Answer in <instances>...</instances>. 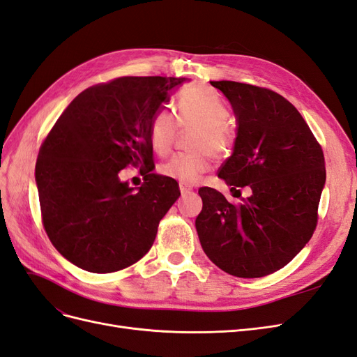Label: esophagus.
I'll use <instances>...</instances> for the list:
<instances>
[{
  "label": "esophagus",
  "instance_id": "obj_1",
  "mask_svg": "<svg viewBox=\"0 0 357 357\" xmlns=\"http://www.w3.org/2000/svg\"><path fill=\"white\" fill-rule=\"evenodd\" d=\"M193 189H192V186H188V185H185V183H180V192H181V195H188V193H190Z\"/></svg>",
  "mask_w": 357,
  "mask_h": 357
}]
</instances>
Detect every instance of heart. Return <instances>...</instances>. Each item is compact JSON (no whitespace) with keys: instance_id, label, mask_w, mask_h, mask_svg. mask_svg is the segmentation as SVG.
Returning a JSON list of instances; mask_svg holds the SVG:
<instances>
[{"instance_id":"obj_1","label":"heart","mask_w":357,"mask_h":357,"mask_svg":"<svg viewBox=\"0 0 357 357\" xmlns=\"http://www.w3.org/2000/svg\"><path fill=\"white\" fill-rule=\"evenodd\" d=\"M178 123L185 128L195 126L192 135V153L176 155L159 167L162 176L185 185L197 183L208 169L211 153L215 159L229 156L235 146V131L228 125L229 109L220 96L199 86L181 91L177 101ZM174 114L167 109L158 110L149 125V138L159 155H167L174 146L178 132Z\"/></svg>"}]
</instances>
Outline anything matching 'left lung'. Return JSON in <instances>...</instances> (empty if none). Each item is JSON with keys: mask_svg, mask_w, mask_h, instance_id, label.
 <instances>
[{"mask_svg": "<svg viewBox=\"0 0 357 357\" xmlns=\"http://www.w3.org/2000/svg\"><path fill=\"white\" fill-rule=\"evenodd\" d=\"M229 100L238 128L219 177L252 195L231 204L213 188L198 190L195 220L202 250L225 273L259 278L282 269L310 241L326 181L323 150L284 96L238 82H210Z\"/></svg>", "mask_w": 357, "mask_h": 357, "instance_id": "obj_1", "label": "left lung"}]
</instances>
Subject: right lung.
<instances>
[{
  "label": "right lung",
  "mask_w": 357,
  "mask_h": 357,
  "mask_svg": "<svg viewBox=\"0 0 357 357\" xmlns=\"http://www.w3.org/2000/svg\"><path fill=\"white\" fill-rule=\"evenodd\" d=\"M185 80L152 75L91 86L43 142L36 164L43 226L75 266L96 274L121 271L153 245L180 190L176 180L152 172L149 125ZM129 165L145 171L139 188L120 180Z\"/></svg>",
  "instance_id": "add662e5"
}]
</instances>
